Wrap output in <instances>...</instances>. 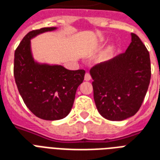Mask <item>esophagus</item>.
<instances>
[{"label": "esophagus", "mask_w": 160, "mask_h": 160, "mask_svg": "<svg viewBox=\"0 0 160 160\" xmlns=\"http://www.w3.org/2000/svg\"><path fill=\"white\" fill-rule=\"evenodd\" d=\"M91 79V75L89 74V73H86L85 75V80H86V81H88V80H90Z\"/></svg>", "instance_id": "1"}]
</instances>
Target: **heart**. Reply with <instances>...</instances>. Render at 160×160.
I'll return each mask as SVG.
<instances>
[{"mask_svg": "<svg viewBox=\"0 0 160 160\" xmlns=\"http://www.w3.org/2000/svg\"><path fill=\"white\" fill-rule=\"evenodd\" d=\"M113 49H114V48L113 47H110L107 50V52L103 54V55L102 56V59H107V58H108L110 57V56L112 55V53Z\"/></svg>", "mask_w": 160, "mask_h": 160, "instance_id": "1", "label": "heart"}]
</instances>
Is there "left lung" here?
Instances as JSON below:
<instances>
[{"mask_svg": "<svg viewBox=\"0 0 160 160\" xmlns=\"http://www.w3.org/2000/svg\"><path fill=\"white\" fill-rule=\"evenodd\" d=\"M94 100L107 120L122 121L141 107L151 78L149 53L138 36L132 33L125 53L91 69Z\"/></svg>", "mask_w": 160, "mask_h": 160, "instance_id": "left-lung-1", "label": "left lung"}]
</instances>
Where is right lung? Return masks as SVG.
<instances>
[{
	"instance_id": "1",
	"label": "right lung",
	"mask_w": 160,
	"mask_h": 160,
	"mask_svg": "<svg viewBox=\"0 0 160 160\" xmlns=\"http://www.w3.org/2000/svg\"><path fill=\"white\" fill-rule=\"evenodd\" d=\"M55 28H42L29 32L14 54V78L23 102L34 115L43 120L65 118L74 104L78 86L83 82L84 69L69 70L61 65L34 62L30 39Z\"/></svg>"
}]
</instances>
